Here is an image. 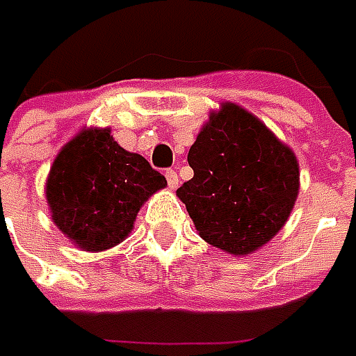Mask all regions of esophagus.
I'll list each match as a JSON object with an SVG mask.
<instances>
[{
  "instance_id": "1",
  "label": "esophagus",
  "mask_w": 356,
  "mask_h": 356,
  "mask_svg": "<svg viewBox=\"0 0 356 356\" xmlns=\"http://www.w3.org/2000/svg\"><path fill=\"white\" fill-rule=\"evenodd\" d=\"M166 180H168V186H170L172 190L178 188V174L174 170H166Z\"/></svg>"
}]
</instances>
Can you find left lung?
Returning a JSON list of instances; mask_svg holds the SVG:
<instances>
[{
    "label": "left lung",
    "instance_id": "obj_1",
    "mask_svg": "<svg viewBox=\"0 0 356 356\" xmlns=\"http://www.w3.org/2000/svg\"><path fill=\"white\" fill-rule=\"evenodd\" d=\"M194 178L176 190L200 238L232 255L266 245L299 192L293 150L245 108L224 103L188 152Z\"/></svg>",
    "mask_w": 356,
    "mask_h": 356
}]
</instances>
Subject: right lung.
I'll return each mask as SVG.
<instances>
[{
  "label": "right lung",
  "mask_w": 356,
  "mask_h": 356,
  "mask_svg": "<svg viewBox=\"0 0 356 356\" xmlns=\"http://www.w3.org/2000/svg\"><path fill=\"white\" fill-rule=\"evenodd\" d=\"M166 178L140 154L124 150L108 129H83L49 172L45 196L55 226L85 252L115 248Z\"/></svg>",
  "instance_id": "right-lung-1"
}]
</instances>
